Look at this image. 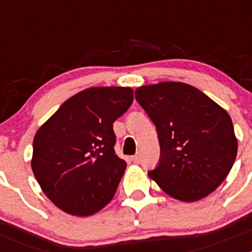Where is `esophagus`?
Segmentation results:
<instances>
[{
    "label": "esophagus",
    "mask_w": 252,
    "mask_h": 252,
    "mask_svg": "<svg viewBox=\"0 0 252 252\" xmlns=\"http://www.w3.org/2000/svg\"><path fill=\"white\" fill-rule=\"evenodd\" d=\"M131 160H132L133 162H139L140 161V155H139V154H136V155H133V157L131 158Z\"/></svg>",
    "instance_id": "34e87169"
}]
</instances>
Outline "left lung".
Here are the masks:
<instances>
[{"label": "left lung", "instance_id": "left-lung-1", "mask_svg": "<svg viewBox=\"0 0 252 252\" xmlns=\"http://www.w3.org/2000/svg\"><path fill=\"white\" fill-rule=\"evenodd\" d=\"M135 97L159 137V165L149 177L182 202L199 201L216 190L237 155V139L226 110L182 82L141 86Z\"/></svg>", "mask_w": 252, "mask_h": 252}]
</instances>
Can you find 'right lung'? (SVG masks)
I'll list each match as a JSON object with an SVG mask.
<instances>
[{
  "label": "right lung",
  "instance_id": "right-lung-1",
  "mask_svg": "<svg viewBox=\"0 0 252 252\" xmlns=\"http://www.w3.org/2000/svg\"><path fill=\"white\" fill-rule=\"evenodd\" d=\"M132 101L130 87H91L66 99L37 130L31 168L58 208L87 217L110 203L126 169L113 149V122Z\"/></svg>",
  "mask_w": 252,
  "mask_h": 252
}]
</instances>
